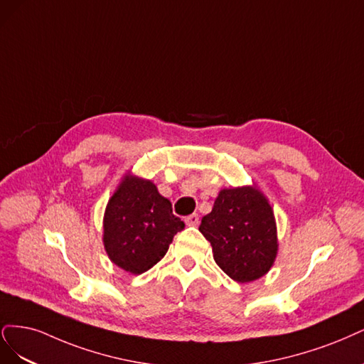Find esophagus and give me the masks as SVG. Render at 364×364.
Segmentation results:
<instances>
[{"label":"esophagus","mask_w":364,"mask_h":364,"mask_svg":"<svg viewBox=\"0 0 364 364\" xmlns=\"http://www.w3.org/2000/svg\"><path fill=\"white\" fill-rule=\"evenodd\" d=\"M184 222L189 227H196L198 224H199V216L196 215V213H192V215H189V216H186V219H184Z\"/></svg>","instance_id":"obj_1"}]
</instances>
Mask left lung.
<instances>
[{
    "instance_id": "1",
    "label": "left lung",
    "mask_w": 364,
    "mask_h": 364,
    "mask_svg": "<svg viewBox=\"0 0 364 364\" xmlns=\"http://www.w3.org/2000/svg\"><path fill=\"white\" fill-rule=\"evenodd\" d=\"M199 231L212 245L218 266L237 283L259 279L275 262L274 210L255 186L222 189Z\"/></svg>"
}]
</instances>
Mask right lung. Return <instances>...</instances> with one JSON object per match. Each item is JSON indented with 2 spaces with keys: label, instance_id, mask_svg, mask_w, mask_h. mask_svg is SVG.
<instances>
[{
  "label": "right lung",
  "instance_id": "1",
  "mask_svg": "<svg viewBox=\"0 0 364 364\" xmlns=\"http://www.w3.org/2000/svg\"><path fill=\"white\" fill-rule=\"evenodd\" d=\"M102 242L109 259L133 275L146 272L169 250L184 222L156 184L127 173L109 199L104 213Z\"/></svg>",
  "mask_w": 364,
  "mask_h": 364
}]
</instances>
